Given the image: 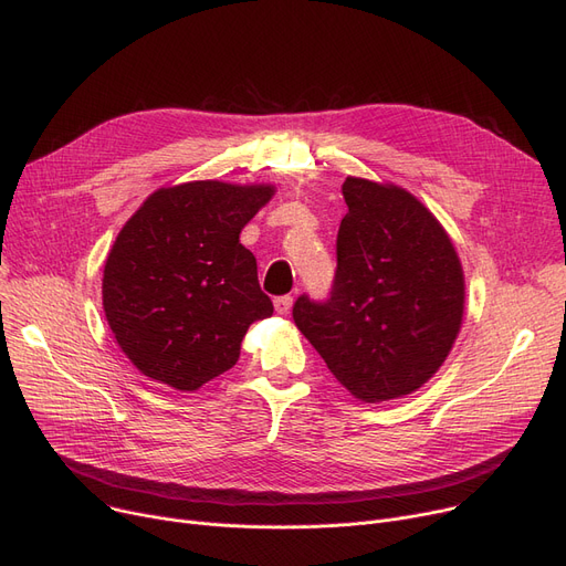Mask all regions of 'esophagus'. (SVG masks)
I'll use <instances>...</instances> for the list:
<instances>
[{"label": "esophagus", "instance_id": "esophagus-1", "mask_svg": "<svg viewBox=\"0 0 566 566\" xmlns=\"http://www.w3.org/2000/svg\"><path fill=\"white\" fill-rule=\"evenodd\" d=\"M291 305H293V298H291V296H280V298H275V312H277V314H286V312L291 310Z\"/></svg>", "mask_w": 566, "mask_h": 566}]
</instances>
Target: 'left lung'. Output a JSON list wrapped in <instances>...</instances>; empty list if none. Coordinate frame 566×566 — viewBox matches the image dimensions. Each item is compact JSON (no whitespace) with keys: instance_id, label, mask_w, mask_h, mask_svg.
Returning <instances> with one entry per match:
<instances>
[{"instance_id":"left-lung-1","label":"left lung","mask_w":566,"mask_h":566,"mask_svg":"<svg viewBox=\"0 0 566 566\" xmlns=\"http://www.w3.org/2000/svg\"><path fill=\"white\" fill-rule=\"evenodd\" d=\"M331 298L301 296L293 322L363 402L419 390L462 326L464 275L449 233L407 189L347 178Z\"/></svg>"}]
</instances>
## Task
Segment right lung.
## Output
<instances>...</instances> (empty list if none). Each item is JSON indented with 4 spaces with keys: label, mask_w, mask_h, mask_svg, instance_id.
I'll return each instance as SVG.
<instances>
[{
    "label": "right lung",
    "mask_w": 566,
    "mask_h": 566,
    "mask_svg": "<svg viewBox=\"0 0 566 566\" xmlns=\"http://www.w3.org/2000/svg\"><path fill=\"white\" fill-rule=\"evenodd\" d=\"M275 185L196 180L161 187L129 217L102 280L106 322L138 373L199 390L231 370L248 328L273 314L244 224Z\"/></svg>",
    "instance_id": "obj_1"
}]
</instances>
